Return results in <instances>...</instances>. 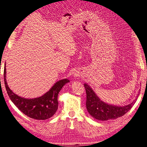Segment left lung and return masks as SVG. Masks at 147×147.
Returning <instances> with one entry per match:
<instances>
[{"label": "left lung", "instance_id": "left-lung-1", "mask_svg": "<svg viewBox=\"0 0 147 147\" xmlns=\"http://www.w3.org/2000/svg\"><path fill=\"white\" fill-rule=\"evenodd\" d=\"M84 86L86 92L87 110L93 118L101 121H107L123 116L132 108L137 100L136 98L131 104L124 107L109 105L102 101L88 84L84 83Z\"/></svg>", "mask_w": 147, "mask_h": 147}]
</instances>
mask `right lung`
<instances>
[{
	"label": "right lung",
	"mask_w": 147,
	"mask_h": 147,
	"mask_svg": "<svg viewBox=\"0 0 147 147\" xmlns=\"http://www.w3.org/2000/svg\"><path fill=\"white\" fill-rule=\"evenodd\" d=\"M3 77L7 94L13 103L24 115L38 120L48 119L55 114L58 108L59 92L64 84L70 82L66 78L61 80L42 96L34 99H25L15 94L8 87L6 80V68L4 69Z\"/></svg>",
	"instance_id": "add662e5"
}]
</instances>
